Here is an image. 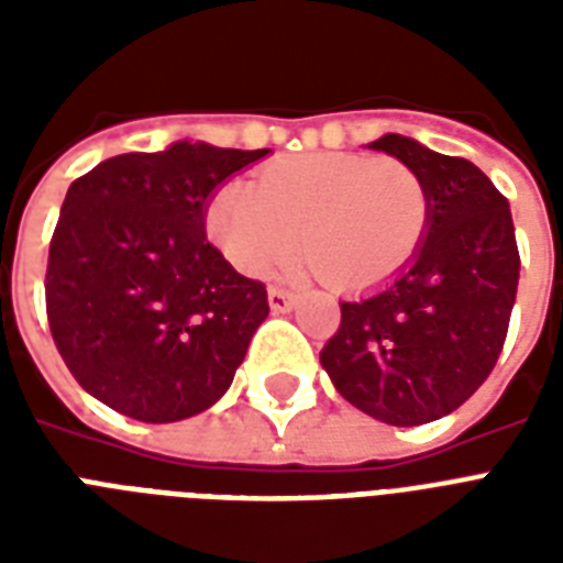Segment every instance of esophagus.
<instances>
[{"label": "esophagus", "instance_id": "obj_1", "mask_svg": "<svg viewBox=\"0 0 563 563\" xmlns=\"http://www.w3.org/2000/svg\"><path fill=\"white\" fill-rule=\"evenodd\" d=\"M268 307H272V312H289L295 307V295L289 289H283V286H272L268 289Z\"/></svg>", "mask_w": 563, "mask_h": 563}]
</instances>
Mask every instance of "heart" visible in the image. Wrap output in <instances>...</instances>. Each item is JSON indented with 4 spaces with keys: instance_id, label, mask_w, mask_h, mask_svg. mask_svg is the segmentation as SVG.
Returning a JSON list of instances; mask_svg holds the SVG:
<instances>
[{
    "instance_id": "1",
    "label": "heart",
    "mask_w": 563,
    "mask_h": 563,
    "mask_svg": "<svg viewBox=\"0 0 563 563\" xmlns=\"http://www.w3.org/2000/svg\"><path fill=\"white\" fill-rule=\"evenodd\" d=\"M429 187L400 157L318 152L268 163L212 195L207 221L228 260L265 274L303 239L291 274L371 289L406 268L429 228Z\"/></svg>"
}]
</instances>
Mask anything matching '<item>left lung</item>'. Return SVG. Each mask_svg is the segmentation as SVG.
Here are the masks:
<instances>
[{"label": "left lung", "mask_w": 563, "mask_h": 563, "mask_svg": "<svg viewBox=\"0 0 563 563\" xmlns=\"http://www.w3.org/2000/svg\"><path fill=\"white\" fill-rule=\"evenodd\" d=\"M371 145L423 175L427 239L383 289L342 300V324L321 365L356 409L391 427H418L459 409L497 365L520 251L508 198L471 161L400 134Z\"/></svg>", "instance_id": "left-lung-1"}]
</instances>
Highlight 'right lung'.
I'll return each instance as SVG.
<instances>
[{
	"label": "right lung",
	"instance_id": "add662e5",
	"mask_svg": "<svg viewBox=\"0 0 563 563\" xmlns=\"http://www.w3.org/2000/svg\"><path fill=\"white\" fill-rule=\"evenodd\" d=\"M265 154L184 140L73 180L48 245L46 316L66 368L96 400L172 423L228 391L268 291L207 239L203 210Z\"/></svg>",
	"mask_w": 563,
	"mask_h": 563
}]
</instances>
